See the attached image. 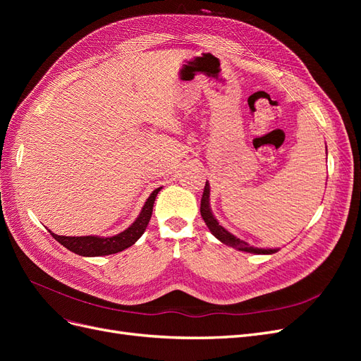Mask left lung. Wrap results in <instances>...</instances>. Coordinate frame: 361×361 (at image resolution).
<instances>
[{
    "instance_id": "left-lung-1",
    "label": "left lung",
    "mask_w": 361,
    "mask_h": 361,
    "mask_svg": "<svg viewBox=\"0 0 361 361\" xmlns=\"http://www.w3.org/2000/svg\"><path fill=\"white\" fill-rule=\"evenodd\" d=\"M209 194H211V188H209V183L206 182L204 185V190H203V195H202V202H200V214L202 218L204 220L206 226L209 227L211 233L216 238L220 239V241L228 247H233L236 250H241V251H247V253H256V255H272L276 253V248H256V247H250L245 241L243 239L236 238L235 235H232L231 232H227L226 228L216 221V218L214 216L212 211H211V206H209Z\"/></svg>"
}]
</instances>
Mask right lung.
I'll use <instances>...</instances> for the list:
<instances>
[{
  "mask_svg": "<svg viewBox=\"0 0 361 361\" xmlns=\"http://www.w3.org/2000/svg\"><path fill=\"white\" fill-rule=\"evenodd\" d=\"M162 187L157 188L154 192L149 195L146 200L143 209H141L137 220L130 224L126 231L120 232L118 235L110 236V238H102V236H60L52 233V238L59 241L63 247L73 251L75 255L87 256V257H94V256H108L118 253V251H123L125 248L134 245L140 236L145 233L146 227L149 224V220L152 216V211H154V203L158 192Z\"/></svg>",
  "mask_w": 361,
  "mask_h": 361,
  "instance_id": "obj_1",
  "label": "right lung"
}]
</instances>
